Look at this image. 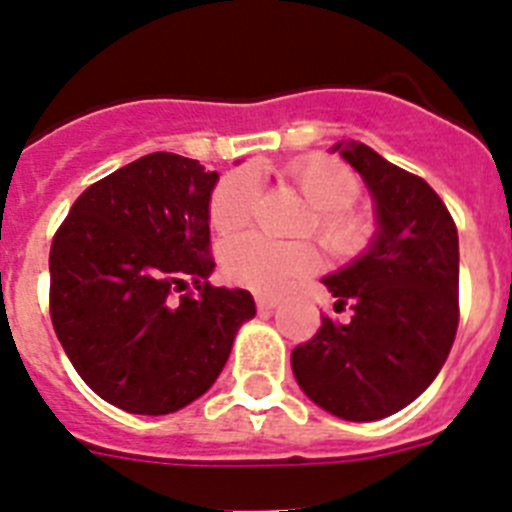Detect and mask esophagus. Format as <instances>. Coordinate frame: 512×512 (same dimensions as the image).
Instances as JSON below:
<instances>
[{
	"mask_svg": "<svg viewBox=\"0 0 512 512\" xmlns=\"http://www.w3.org/2000/svg\"><path fill=\"white\" fill-rule=\"evenodd\" d=\"M279 302H282L279 295H256V307H259V310H274Z\"/></svg>",
	"mask_w": 512,
	"mask_h": 512,
	"instance_id": "1",
	"label": "esophagus"
}]
</instances>
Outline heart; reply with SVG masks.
<instances>
[{"instance_id": "b5f03b06", "label": "heart", "mask_w": 512, "mask_h": 512, "mask_svg": "<svg viewBox=\"0 0 512 512\" xmlns=\"http://www.w3.org/2000/svg\"><path fill=\"white\" fill-rule=\"evenodd\" d=\"M284 179L310 207L305 233H315L333 253H354L374 233L372 217L354 210L361 192L359 176L330 156L297 158L284 169ZM259 192L248 171L225 174L210 197V225L220 235H235L251 223ZM320 253L310 243L279 246L261 235H243L225 248L223 269L230 282L253 292H279L295 279L318 271Z\"/></svg>"}]
</instances>
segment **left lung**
Segmentation results:
<instances>
[{"instance_id":"1","label":"left lung","mask_w":512,"mask_h":512,"mask_svg":"<svg viewBox=\"0 0 512 512\" xmlns=\"http://www.w3.org/2000/svg\"><path fill=\"white\" fill-rule=\"evenodd\" d=\"M372 192L377 233L323 284L351 320L323 325L292 351V372L330 415L366 423L397 413L441 372L459 325V235L420 176L364 143H336Z\"/></svg>"}]
</instances>
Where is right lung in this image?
I'll use <instances>...</instances> for the list:
<instances>
[{
  "label": "right lung",
  "instance_id": "add662e5",
  "mask_svg": "<svg viewBox=\"0 0 512 512\" xmlns=\"http://www.w3.org/2000/svg\"><path fill=\"white\" fill-rule=\"evenodd\" d=\"M215 184L194 158L148 153L84 189L53 238V328L115 408L166 415L202 397L256 315L251 292L207 282ZM187 278L198 295L174 298Z\"/></svg>",
  "mask_w": 512,
  "mask_h": 512
}]
</instances>
